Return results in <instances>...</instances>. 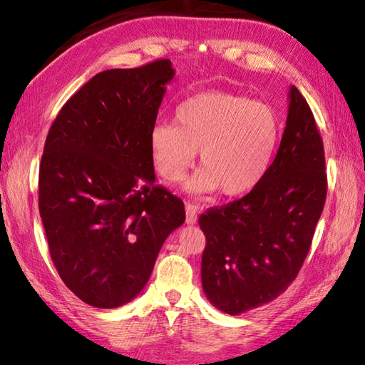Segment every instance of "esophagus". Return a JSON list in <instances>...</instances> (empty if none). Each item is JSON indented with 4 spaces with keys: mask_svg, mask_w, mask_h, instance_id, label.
I'll list each match as a JSON object with an SVG mask.
<instances>
[{
    "mask_svg": "<svg viewBox=\"0 0 365 365\" xmlns=\"http://www.w3.org/2000/svg\"><path fill=\"white\" fill-rule=\"evenodd\" d=\"M197 212H199V208L192 203H186V222L187 225H195L197 222Z\"/></svg>",
    "mask_w": 365,
    "mask_h": 365,
    "instance_id": "esophagus-1",
    "label": "esophagus"
}]
</instances>
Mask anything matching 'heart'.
I'll list each match as a JSON object with an SVG mask.
<instances>
[{"mask_svg":"<svg viewBox=\"0 0 365 365\" xmlns=\"http://www.w3.org/2000/svg\"><path fill=\"white\" fill-rule=\"evenodd\" d=\"M279 138V117L267 104L207 91L179 104L176 125H153L149 149L157 173L168 182L182 179L199 150L202 168L184 189L195 195L221 189L226 197H240L264 178Z\"/></svg>","mask_w":365,"mask_h":365,"instance_id":"1","label":"heart"}]
</instances>
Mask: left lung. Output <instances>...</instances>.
I'll list each match as a JSON object with an SVG mask.
<instances>
[{
    "label": "left lung",
    "mask_w": 365,
    "mask_h": 365,
    "mask_svg": "<svg viewBox=\"0 0 365 365\" xmlns=\"http://www.w3.org/2000/svg\"><path fill=\"white\" fill-rule=\"evenodd\" d=\"M325 195L322 138L308 102L290 86L282 140L264 178L240 200L199 218L208 302L239 316L284 293L309 252Z\"/></svg>",
    "instance_id": "obj_1"
}]
</instances>
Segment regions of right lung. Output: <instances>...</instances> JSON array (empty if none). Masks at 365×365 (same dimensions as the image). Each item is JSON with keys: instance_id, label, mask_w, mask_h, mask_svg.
<instances>
[{"instance_id": "right-lung-1", "label": "right lung", "mask_w": 365, "mask_h": 365, "mask_svg": "<svg viewBox=\"0 0 365 365\" xmlns=\"http://www.w3.org/2000/svg\"><path fill=\"white\" fill-rule=\"evenodd\" d=\"M168 59L94 75L61 108L40 165L38 202L53 263L81 302L102 309L136 298L184 203L155 186L149 131Z\"/></svg>"}]
</instances>
